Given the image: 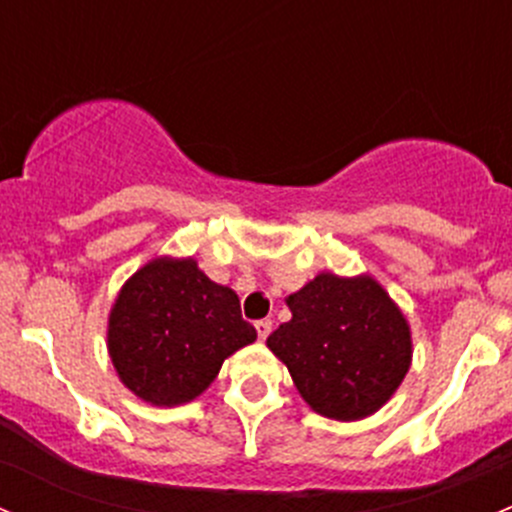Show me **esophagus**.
<instances>
[{"label": "esophagus", "mask_w": 512, "mask_h": 512, "mask_svg": "<svg viewBox=\"0 0 512 512\" xmlns=\"http://www.w3.org/2000/svg\"><path fill=\"white\" fill-rule=\"evenodd\" d=\"M255 329H257V337L267 339L272 332V319H260V322H255Z\"/></svg>", "instance_id": "1"}]
</instances>
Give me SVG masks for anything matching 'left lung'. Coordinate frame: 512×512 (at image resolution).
Returning a JSON list of instances; mask_svg holds the SVG:
<instances>
[{
  "label": "left lung",
  "mask_w": 512,
  "mask_h": 512,
  "mask_svg": "<svg viewBox=\"0 0 512 512\" xmlns=\"http://www.w3.org/2000/svg\"><path fill=\"white\" fill-rule=\"evenodd\" d=\"M287 307L292 319L267 347L317 414L359 421L394 396L411 366V329L374 277L322 272Z\"/></svg>",
  "instance_id": "1"
}]
</instances>
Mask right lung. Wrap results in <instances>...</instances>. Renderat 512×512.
<instances>
[{
	"mask_svg": "<svg viewBox=\"0 0 512 512\" xmlns=\"http://www.w3.org/2000/svg\"><path fill=\"white\" fill-rule=\"evenodd\" d=\"M255 339L237 294L210 280L193 257L143 265L108 314V354L118 379L153 406L193 401L227 356Z\"/></svg>",
	"mask_w": 512,
	"mask_h": 512,
	"instance_id": "add662e5",
	"label": "right lung"
}]
</instances>
